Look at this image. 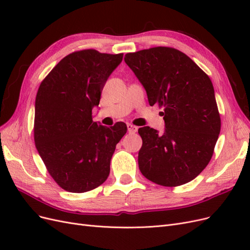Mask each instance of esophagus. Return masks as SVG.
Instances as JSON below:
<instances>
[{"label": "esophagus", "instance_id": "obj_1", "mask_svg": "<svg viewBox=\"0 0 250 250\" xmlns=\"http://www.w3.org/2000/svg\"><path fill=\"white\" fill-rule=\"evenodd\" d=\"M127 128H128V132L129 133H135L138 131V127L132 124H127Z\"/></svg>", "mask_w": 250, "mask_h": 250}]
</instances>
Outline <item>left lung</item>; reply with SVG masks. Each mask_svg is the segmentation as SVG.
<instances>
[{
	"mask_svg": "<svg viewBox=\"0 0 250 250\" xmlns=\"http://www.w3.org/2000/svg\"><path fill=\"white\" fill-rule=\"evenodd\" d=\"M125 62L145 87L149 104L164 107L165 132L139 128V168L147 179L177 187L203 171L221 129L209 77L185 53L155 47L127 53Z\"/></svg>",
	"mask_w": 250,
	"mask_h": 250,
	"instance_id": "left-lung-1",
	"label": "left lung"
}]
</instances>
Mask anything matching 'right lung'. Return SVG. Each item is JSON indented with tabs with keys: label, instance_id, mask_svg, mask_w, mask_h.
Here are the masks:
<instances>
[{
	"label": "right lung",
	"instance_id": "1",
	"mask_svg": "<svg viewBox=\"0 0 250 250\" xmlns=\"http://www.w3.org/2000/svg\"><path fill=\"white\" fill-rule=\"evenodd\" d=\"M122 59L123 53L73 52L53 67L37 90L35 147L52 178L67 192L94 190L109 175L111 156L127 126L98 124L92 110Z\"/></svg>",
	"mask_w": 250,
	"mask_h": 250
}]
</instances>
